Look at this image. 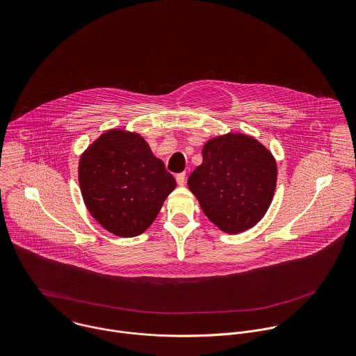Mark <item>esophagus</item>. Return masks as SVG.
I'll return each instance as SVG.
<instances>
[{"mask_svg":"<svg viewBox=\"0 0 356 356\" xmlns=\"http://www.w3.org/2000/svg\"><path fill=\"white\" fill-rule=\"evenodd\" d=\"M176 181L179 186H184L186 184V173L181 172V173H177L176 175Z\"/></svg>","mask_w":356,"mask_h":356,"instance_id":"1","label":"esophagus"}]
</instances>
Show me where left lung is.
<instances>
[{"instance_id": "left-lung-1", "label": "left lung", "mask_w": 356, "mask_h": 356, "mask_svg": "<svg viewBox=\"0 0 356 356\" xmlns=\"http://www.w3.org/2000/svg\"><path fill=\"white\" fill-rule=\"evenodd\" d=\"M188 187L221 231L238 234L267 212L277 187V163L253 138L228 134L207 143Z\"/></svg>"}]
</instances>
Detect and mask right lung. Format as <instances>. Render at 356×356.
Segmentation results:
<instances>
[{
  "label": "right lung",
  "instance_id": "add662e5",
  "mask_svg": "<svg viewBox=\"0 0 356 356\" xmlns=\"http://www.w3.org/2000/svg\"><path fill=\"white\" fill-rule=\"evenodd\" d=\"M78 180L90 214L114 235L132 238L159 213L176 180L138 134H103L81 156Z\"/></svg>",
  "mask_w": 356,
  "mask_h": 356
}]
</instances>
